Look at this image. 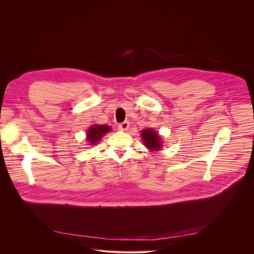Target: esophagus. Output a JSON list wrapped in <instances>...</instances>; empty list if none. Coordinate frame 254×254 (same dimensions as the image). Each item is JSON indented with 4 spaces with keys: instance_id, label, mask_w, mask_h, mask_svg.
Returning <instances> with one entry per match:
<instances>
[{
    "instance_id": "1",
    "label": "esophagus",
    "mask_w": 254,
    "mask_h": 254,
    "mask_svg": "<svg viewBox=\"0 0 254 254\" xmlns=\"http://www.w3.org/2000/svg\"><path fill=\"white\" fill-rule=\"evenodd\" d=\"M118 128H119V130H121V131H126V130L129 128V122H128V121H124V122L120 123V124L118 125Z\"/></svg>"
}]
</instances>
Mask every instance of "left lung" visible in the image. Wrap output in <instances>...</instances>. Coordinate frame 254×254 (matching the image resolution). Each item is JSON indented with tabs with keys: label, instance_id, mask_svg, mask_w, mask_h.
<instances>
[{
	"label": "left lung",
	"instance_id": "obj_1",
	"mask_svg": "<svg viewBox=\"0 0 254 254\" xmlns=\"http://www.w3.org/2000/svg\"><path fill=\"white\" fill-rule=\"evenodd\" d=\"M144 145L151 151L159 150L162 147V143L158 133L152 129H145L141 133Z\"/></svg>",
	"mask_w": 254,
	"mask_h": 254
}]
</instances>
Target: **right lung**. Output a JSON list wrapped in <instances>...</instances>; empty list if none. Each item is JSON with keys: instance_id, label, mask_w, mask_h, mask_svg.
Returning a JSON list of instances; mask_svg holds the SVG:
<instances>
[{"instance_id": "obj_1", "label": "right lung", "mask_w": 254, "mask_h": 254, "mask_svg": "<svg viewBox=\"0 0 254 254\" xmlns=\"http://www.w3.org/2000/svg\"><path fill=\"white\" fill-rule=\"evenodd\" d=\"M111 130L109 125H93L87 131L88 145H96L100 140Z\"/></svg>"}]
</instances>
